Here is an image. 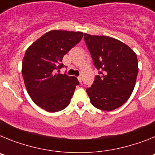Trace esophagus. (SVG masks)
<instances>
[{
    "mask_svg": "<svg viewBox=\"0 0 155 155\" xmlns=\"http://www.w3.org/2000/svg\"><path fill=\"white\" fill-rule=\"evenodd\" d=\"M83 78H82V76H78V80H79V82H80V83H81L82 82V80H83Z\"/></svg>",
    "mask_w": 155,
    "mask_h": 155,
    "instance_id": "34e87169",
    "label": "esophagus"
}]
</instances>
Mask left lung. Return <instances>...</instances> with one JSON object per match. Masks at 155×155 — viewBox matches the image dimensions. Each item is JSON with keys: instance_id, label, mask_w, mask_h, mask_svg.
<instances>
[{"instance_id": "left-lung-1", "label": "left lung", "mask_w": 155, "mask_h": 155, "mask_svg": "<svg viewBox=\"0 0 155 155\" xmlns=\"http://www.w3.org/2000/svg\"><path fill=\"white\" fill-rule=\"evenodd\" d=\"M94 66L99 70L94 83L87 89L91 103L103 111H113L130 98L137 74L135 52L119 40L105 36L84 34Z\"/></svg>"}]
</instances>
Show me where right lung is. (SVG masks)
<instances>
[{
  "label": "right lung",
  "mask_w": 155,
  "mask_h": 155,
  "mask_svg": "<svg viewBox=\"0 0 155 155\" xmlns=\"http://www.w3.org/2000/svg\"><path fill=\"white\" fill-rule=\"evenodd\" d=\"M82 32L51 30L26 50L21 73L31 99L49 112L64 109L79 83L75 76L56 73L65 54L82 40Z\"/></svg>",
  "instance_id": "1"
}]
</instances>
